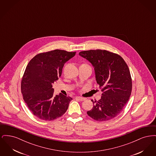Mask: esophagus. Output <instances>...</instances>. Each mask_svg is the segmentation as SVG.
Wrapping results in <instances>:
<instances>
[{
  "mask_svg": "<svg viewBox=\"0 0 156 156\" xmlns=\"http://www.w3.org/2000/svg\"><path fill=\"white\" fill-rule=\"evenodd\" d=\"M75 99H78V100H79V101H83L85 99L83 98L80 97H75Z\"/></svg>",
  "mask_w": 156,
  "mask_h": 156,
  "instance_id": "34e87169",
  "label": "esophagus"
}]
</instances>
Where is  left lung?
Wrapping results in <instances>:
<instances>
[{
  "instance_id": "obj_1",
  "label": "left lung",
  "mask_w": 156,
  "mask_h": 156,
  "mask_svg": "<svg viewBox=\"0 0 156 156\" xmlns=\"http://www.w3.org/2000/svg\"><path fill=\"white\" fill-rule=\"evenodd\" d=\"M79 55L94 67L97 83L103 92L101 99L93 101L87 114L92 119L108 121L118 116L131 95L132 78L126 62L119 55L102 50L81 51Z\"/></svg>"
}]
</instances>
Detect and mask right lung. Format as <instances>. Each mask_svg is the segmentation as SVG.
Instances as JSON below:
<instances>
[{
  "label": "right lung",
  "instance_id": "1",
  "mask_svg": "<svg viewBox=\"0 0 156 156\" xmlns=\"http://www.w3.org/2000/svg\"><path fill=\"white\" fill-rule=\"evenodd\" d=\"M76 52L55 50L38 54L27 64L21 82L23 99L32 113L44 120L62 116L72 98L61 94L54 96L52 83L58 80L64 64Z\"/></svg>",
  "mask_w": 156,
  "mask_h": 156
}]
</instances>
